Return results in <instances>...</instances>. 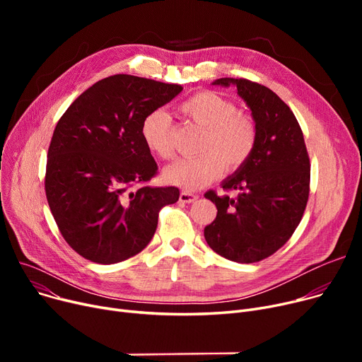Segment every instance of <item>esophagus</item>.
I'll return each mask as SVG.
<instances>
[{
  "label": "esophagus",
  "instance_id": "obj_1",
  "mask_svg": "<svg viewBox=\"0 0 362 362\" xmlns=\"http://www.w3.org/2000/svg\"><path fill=\"white\" fill-rule=\"evenodd\" d=\"M179 199H180V202H183V204H191V202H194V201L198 199V195H195V194H192V192H187V191H182Z\"/></svg>",
  "mask_w": 362,
  "mask_h": 362
}]
</instances>
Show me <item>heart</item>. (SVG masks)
Listing matches in <instances>:
<instances>
[{
	"label": "heart",
	"instance_id": "obj_1",
	"mask_svg": "<svg viewBox=\"0 0 362 362\" xmlns=\"http://www.w3.org/2000/svg\"><path fill=\"white\" fill-rule=\"evenodd\" d=\"M180 111L195 124L205 129L195 158H182L163 170V180L186 191H197L214 182L224 170H238L252 156L257 145L254 120L240 112L238 105L223 95L204 90L186 100ZM173 124L161 110H152L141 123V138L146 149L161 160L173 157Z\"/></svg>",
	"mask_w": 362,
	"mask_h": 362
}]
</instances>
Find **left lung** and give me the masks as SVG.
I'll list each match as a JSON object with an SVG mask.
<instances>
[{
    "instance_id": "left-lung-1",
    "label": "left lung",
    "mask_w": 362,
    "mask_h": 362,
    "mask_svg": "<svg viewBox=\"0 0 362 362\" xmlns=\"http://www.w3.org/2000/svg\"><path fill=\"white\" fill-rule=\"evenodd\" d=\"M235 86L251 110L257 145L251 158L221 182L236 198L208 191L217 206L216 220L204 229L210 248L236 262H257L289 240L305 211L310 195V158L292 110L259 83L221 78L213 82Z\"/></svg>"
}]
</instances>
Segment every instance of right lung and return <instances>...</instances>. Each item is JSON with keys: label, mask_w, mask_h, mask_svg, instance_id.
<instances>
[{"label": "right lung", "mask_w": 362, "mask_h": 362, "mask_svg": "<svg viewBox=\"0 0 362 362\" xmlns=\"http://www.w3.org/2000/svg\"><path fill=\"white\" fill-rule=\"evenodd\" d=\"M182 89L114 74L88 88L57 123L45 192L63 238L83 258L114 264L139 254L157 230L161 208L179 199L175 186L145 185L157 163L141 123ZM136 184L143 186L133 192Z\"/></svg>", "instance_id": "obj_1"}]
</instances>
